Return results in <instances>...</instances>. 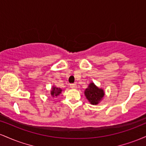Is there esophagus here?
Instances as JSON below:
<instances>
[{
  "label": "esophagus",
  "mask_w": 146,
  "mask_h": 146,
  "mask_svg": "<svg viewBox=\"0 0 146 146\" xmlns=\"http://www.w3.org/2000/svg\"><path fill=\"white\" fill-rule=\"evenodd\" d=\"M70 87L71 88H77V85L75 84H70Z\"/></svg>",
  "instance_id": "34e87169"
}]
</instances>
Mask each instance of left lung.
<instances>
[{
  "label": "left lung",
  "instance_id": "left-lung-1",
  "mask_svg": "<svg viewBox=\"0 0 146 146\" xmlns=\"http://www.w3.org/2000/svg\"><path fill=\"white\" fill-rule=\"evenodd\" d=\"M84 94L91 104H98L103 98L104 93L103 90L95 86L94 83H90L85 90Z\"/></svg>",
  "mask_w": 146,
  "mask_h": 146
}]
</instances>
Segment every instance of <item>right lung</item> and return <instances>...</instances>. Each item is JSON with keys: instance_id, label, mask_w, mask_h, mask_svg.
Here are the masks:
<instances>
[{"instance_id": "1", "label": "right lung", "mask_w": 146, "mask_h": 146, "mask_svg": "<svg viewBox=\"0 0 146 146\" xmlns=\"http://www.w3.org/2000/svg\"><path fill=\"white\" fill-rule=\"evenodd\" d=\"M62 92V89L59 88H56V87H53L51 90V94L53 97H57L58 95H59Z\"/></svg>"}]
</instances>
